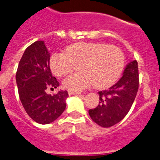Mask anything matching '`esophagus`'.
I'll list each match as a JSON object with an SVG mask.
<instances>
[{
    "label": "esophagus",
    "mask_w": 160,
    "mask_h": 160,
    "mask_svg": "<svg viewBox=\"0 0 160 160\" xmlns=\"http://www.w3.org/2000/svg\"><path fill=\"white\" fill-rule=\"evenodd\" d=\"M80 92H72V91H69L68 92V95H80Z\"/></svg>",
    "instance_id": "esophagus-1"
}]
</instances>
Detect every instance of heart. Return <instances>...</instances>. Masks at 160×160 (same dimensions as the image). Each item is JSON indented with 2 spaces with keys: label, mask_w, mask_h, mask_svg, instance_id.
I'll return each instance as SVG.
<instances>
[{
  "label": "heart",
  "mask_w": 160,
  "mask_h": 160,
  "mask_svg": "<svg viewBox=\"0 0 160 160\" xmlns=\"http://www.w3.org/2000/svg\"><path fill=\"white\" fill-rule=\"evenodd\" d=\"M123 52L114 46L99 42H77L68 46L65 53H54L50 59L52 72L65 77L77 68L82 72L69 76L63 81L67 90L80 92L94 84L105 89L114 84L125 67Z\"/></svg>",
  "instance_id": "b5f03b06"
}]
</instances>
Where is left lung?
<instances>
[{
	"label": "left lung",
	"mask_w": 160,
	"mask_h": 160,
	"mask_svg": "<svg viewBox=\"0 0 160 160\" xmlns=\"http://www.w3.org/2000/svg\"><path fill=\"white\" fill-rule=\"evenodd\" d=\"M139 88L138 64L136 60L127 65L122 78L108 90L98 92L99 103L89 110L91 118L102 127H111L129 113Z\"/></svg>",
	"instance_id": "1"
}]
</instances>
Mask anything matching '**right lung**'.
Returning <instances> with one entry per match:
<instances>
[{
    "instance_id": "obj_1",
    "label": "right lung",
    "mask_w": 160,
    "mask_h": 160,
    "mask_svg": "<svg viewBox=\"0 0 160 160\" xmlns=\"http://www.w3.org/2000/svg\"><path fill=\"white\" fill-rule=\"evenodd\" d=\"M50 53L43 41H36L25 50L19 61L16 80L19 96L23 108L37 123L50 124L61 116L66 107L67 91L54 95L46 94L53 90L59 82L52 75Z\"/></svg>"
}]
</instances>
